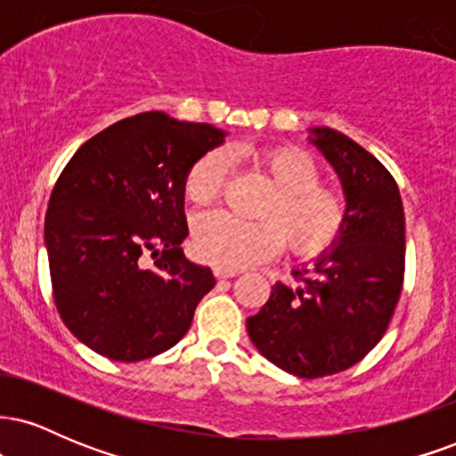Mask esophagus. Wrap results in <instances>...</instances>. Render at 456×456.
<instances>
[{"label": "esophagus", "mask_w": 456, "mask_h": 456, "mask_svg": "<svg viewBox=\"0 0 456 456\" xmlns=\"http://www.w3.org/2000/svg\"><path fill=\"white\" fill-rule=\"evenodd\" d=\"M238 274L235 270H223V268H214V276L216 279H233V276Z\"/></svg>", "instance_id": "obj_1"}]
</instances>
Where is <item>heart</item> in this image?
I'll return each mask as SVG.
<instances>
[{
  "label": "heart",
  "mask_w": 456,
  "mask_h": 456,
  "mask_svg": "<svg viewBox=\"0 0 456 456\" xmlns=\"http://www.w3.org/2000/svg\"><path fill=\"white\" fill-rule=\"evenodd\" d=\"M257 162L276 191L261 210L265 221H242L229 212H203L192 223L197 257L223 270H240L274 257L287 246L297 257H317L338 240L347 206L322 182V169L306 150L282 145L261 151ZM229 154L212 150L192 162L184 177V195L197 206L221 197L229 177Z\"/></svg>",
  "instance_id": "b5f03b06"
}]
</instances>
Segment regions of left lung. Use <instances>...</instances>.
<instances>
[{
	"instance_id": "8db88e82",
	"label": "left lung",
	"mask_w": 456,
	"mask_h": 456,
	"mask_svg": "<svg viewBox=\"0 0 456 456\" xmlns=\"http://www.w3.org/2000/svg\"><path fill=\"white\" fill-rule=\"evenodd\" d=\"M337 171L347 201L345 227L300 285L276 282L246 330L261 355L296 378L341 373L384 337L405 274V214L395 177L370 151L332 128L308 137Z\"/></svg>"
}]
</instances>
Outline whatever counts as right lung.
<instances>
[{
  "label": "right lung",
  "instance_id": "obj_1",
  "mask_svg": "<svg viewBox=\"0 0 456 456\" xmlns=\"http://www.w3.org/2000/svg\"><path fill=\"white\" fill-rule=\"evenodd\" d=\"M224 141L221 128L162 111L119 119L81 145L45 218L51 285L66 328L119 362L154 358L191 328L216 285L184 257V177ZM151 252L161 257L144 268Z\"/></svg>",
  "mask_w": 456,
  "mask_h": 456
}]
</instances>
